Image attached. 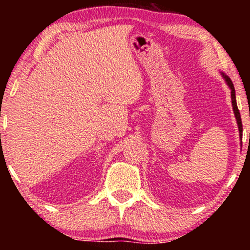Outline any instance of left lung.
Masks as SVG:
<instances>
[{
	"label": "left lung",
	"mask_w": 250,
	"mask_h": 250,
	"mask_svg": "<svg viewBox=\"0 0 250 250\" xmlns=\"http://www.w3.org/2000/svg\"><path fill=\"white\" fill-rule=\"evenodd\" d=\"M222 76L227 82V84L229 85V87L231 88V100H232V107H233V111H234V116L235 119H237L238 123V128H239V135H240V139L242 138V123H241V117H240V111H239L238 105H237V100H235V91H234V86L232 81L230 80V77L227 76L224 73H222Z\"/></svg>",
	"instance_id": "1"
}]
</instances>
